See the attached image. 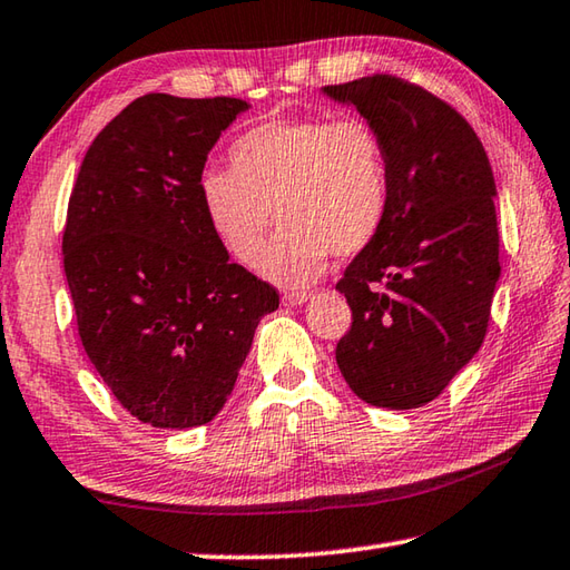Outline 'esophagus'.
<instances>
[{
	"label": "esophagus",
	"mask_w": 570,
	"mask_h": 570,
	"mask_svg": "<svg viewBox=\"0 0 570 570\" xmlns=\"http://www.w3.org/2000/svg\"><path fill=\"white\" fill-rule=\"evenodd\" d=\"M308 296H312L308 292H286L284 294V304L286 306H302Z\"/></svg>",
	"instance_id": "34e87169"
}]
</instances>
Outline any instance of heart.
Returning a JSON list of instances; mask_svg holds the SVG:
<instances>
[{"label":"heart","instance_id":"b5f03b06","mask_svg":"<svg viewBox=\"0 0 570 570\" xmlns=\"http://www.w3.org/2000/svg\"><path fill=\"white\" fill-rule=\"evenodd\" d=\"M234 168H206L198 198L214 236L240 264H256L282 220L262 272L304 286L330 256L360 254L390 210V168L380 132L362 118H274L230 148Z\"/></svg>","mask_w":570,"mask_h":570}]
</instances>
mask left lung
Masks as SVG:
<instances>
[{"mask_svg": "<svg viewBox=\"0 0 570 570\" xmlns=\"http://www.w3.org/2000/svg\"><path fill=\"white\" fill-rule=\"evenodd\" d=\"M380 132L390 210L336 288L352 330L336 364L356 397L414 410L478 354L500 278L498 196L488 153L445 100L392 75L326 85Z\"/></svg>", "mask_w": 570, "mask_h": 570, "instance_id": "8db88e82", "label": "left lung"}]
</instances>
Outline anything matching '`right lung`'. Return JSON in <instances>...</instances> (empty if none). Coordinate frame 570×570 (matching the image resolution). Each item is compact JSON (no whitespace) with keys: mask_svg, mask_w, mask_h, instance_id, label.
<instances>
[{"mask_svg":"<svg viewBox=\"0 0 570 570\" xmlns=\"http://www.w3.org/2000/svg\"><path fill=\"white\" fill-rule=\"evenodd\" d=\"M238 98L150 92L105 125L77 173L62 234L77 332L125 410L163 430L216 417L278 294L228 262L198 178Z\"/></svg>","mask_w":570,"mask_h":570,"instance_id":"right-lung-1","label":"right lung"}]
</instances>
